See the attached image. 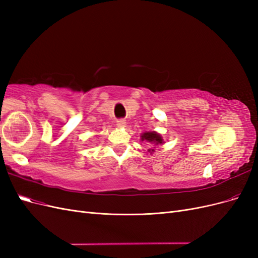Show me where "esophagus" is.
Returning a JSON list of instances; mask_svg holds the SVG:
<instances>
[{
  "label": "esophagus",
  "mask_w": 258,
  "mask_h": 258,
  "mask_svg": "<svg viewBox=\"0 0 258 258\" xmlns=\"http://www.w3.org/2000/svg\"><path fill=\"white\" fill-rule=\"evenodd\" d=\"M116 124L118 127H123L124 124H126V120H124V119H118V120L116 121Z\"/></svg>",
  "instance_id": "1"
}]
</instances>
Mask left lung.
<instances>
[{
    "label": "left lung",
    "mask_w": 258,
    "mask_h": 258,
    "mask_svg": "<svg viewBox=\"0 0 258 258\" xmlns=\"http://www.w3.org/2000/svg\"><path fill=\"white\" fill-rule=\"evenodd\" d=\"M141 139H142V141H147V142H150V143H154V144H161V143H163V140H162V138H161V136L160 135H158V134H156V132H145V134H143L142 135V137H141ZM155 150H148V152H154Z\"/></svg>",
    "instance_id": "obj_1"
}]
</instances>
